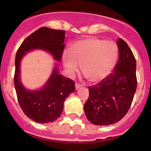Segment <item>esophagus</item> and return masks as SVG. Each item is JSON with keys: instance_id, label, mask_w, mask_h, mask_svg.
I'll use <instances>...</instances> for the list:
<instances>
[{"instance_id": "esophagus-1", "label": "esophagus", "mask_w": 151, "mask_h": 151, "mask_svg": "<svg viewBox=\"0 0 151 151\" xmlns=\"http://www.w3.org/2000/svg\"><path fill=\"white\" fill-rule=\"evenodd\" d=\"M82 87V85H80V84L78 83H76V89H78L79 88Z\"/></svg>"}]
</instances>
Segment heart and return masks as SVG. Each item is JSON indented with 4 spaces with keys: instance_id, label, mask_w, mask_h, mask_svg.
Segmentation results:
<instances>
[{
    "instance_id": "obj_1",
    "label": "heart",
    "mask_w": 151,
    "mask_h": 151,
    "mask_svg": "<svg viewBox=\"0 0 151 151\" xmlns=\"http://www.w3.org/2000/svg\"><path fill=\"white\" fill-rule=\"evenodd\" d=\"M118 54V46L115 42L90 37L75 42L69 52L63 54V62L70 76L76 73L79 64H82V72L89 81L99 83L111 74Z\"/></svg>"
}]
</instances>
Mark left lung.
<instances>
[{"label": "left lung", "mask_w": 151, "mask_h": 151, "mask_svg": "<svg viewBox=\"0 0 151 151\" xmlns=\"http://www.w3.org/2000/svg\"><path fill=\"white\" fill-rule=\"evenodd\" d=\"M119 60L105 80L89 86L84 110L87 119L97 125H109L122 119L129 111L137 88L136 60L129 45L117 40Z\"/></svg>", "instance_id": "obj_1"}]
</instances>
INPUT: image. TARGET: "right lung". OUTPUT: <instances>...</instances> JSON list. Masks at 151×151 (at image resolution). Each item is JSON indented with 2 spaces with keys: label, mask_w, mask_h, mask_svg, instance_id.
<instances>
[{
  "label": "right lung",
  "mask_w": 151,
  "mask_h": 151,
  "mask_svg": "<svg viewBox=\"0 0 151 151\" xmlns=\"http://www.w3.org/2000/svg\"><path fill=\"white\" fill-rule=\"evenodd\" d=\"M65 31L41 27L28 36L17 50L15 58L14 86L17 99L23 113L32 120L47 123L60 116L63 103L75 91V82L59 74L57 68L45 87L39 91H28L19 78V64L25 53L33 49L47 50L57 61L62 59L65 44Z\"/></svg>",
  "instance_id": "right-lung-1"
}]
</instances>
